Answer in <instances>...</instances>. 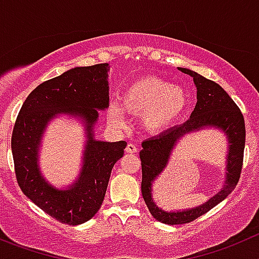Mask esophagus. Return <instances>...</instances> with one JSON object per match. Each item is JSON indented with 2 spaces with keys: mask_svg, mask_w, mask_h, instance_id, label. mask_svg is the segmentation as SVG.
Returning a JSON list of instances; mask_svg holds the SVG:
<instances>
[{
  "mask_svg": "<svg viewBox=\"0 0 259 259\" xmlns=\"http://www.w3.org/2000/svg\"><path fill=\"white\" fill-rule=\"evenodd\" d=\"M125 152H127V154H136L137 147L135 146L134 144H128L127 147H125Z\"/></svg>",
  "mask_w": 259,
  "mask_h": 259,
  "instance_id": "esophagus-1",
  "label": "esophagus"
}]
</instances>
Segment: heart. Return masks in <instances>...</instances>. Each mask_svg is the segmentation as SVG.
Returning a JSON list of instances; mask_svg holds the SVG:
<instances>
[{"instance_id":"b5f03b06","label":"heart","mask_w":259,"mask_h":259,"mask_svg":"<svg viewBox=\"0 0 259 259\" xmlns=\"http://www.w3.org/2000/svg\"><path fill=\"white\" fill-rule=\"evenodd\" d=\"M122 104L134 114H142L144 125L149 131L162 132L183 114L187 94L181 86L171 85L155 76H146L124 89ZM108 118L114 124H124V109L118 103H112L108 108Z\"/></svg>"}]
</instances>
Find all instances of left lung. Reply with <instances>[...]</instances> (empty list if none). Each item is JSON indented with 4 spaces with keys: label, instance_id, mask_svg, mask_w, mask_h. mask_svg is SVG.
<instances>
[{
    "label": "left lung",
    "instance_id": "1",
    "mask_svg": "<svg viewBox=\"0 0 259 259\" xmlns=\"http://www.w3.org/2000/svg\"><path fill=\"white\" fill-rule=\"evenodd\" d=\"M178 70L193 77V82L197 88L196 107L187 122L169 128L159 136L147 139L142 142V150L140 151L142 166V197L151 215L157 221L168 225H179L196 220L219 205L234 191L242 173L245 146L244 118L228 93L215 81L208 80L194 71L182 67H178ZM203 127H216L227 136L228 154L226 184L220 192L203 205L168 213L156 206L153 202L152 184L166 167L179 140L186 134L200 131Z\"/></svg>",
    "mask_w": 259,
    "mask_h": 259
}]
</instances>
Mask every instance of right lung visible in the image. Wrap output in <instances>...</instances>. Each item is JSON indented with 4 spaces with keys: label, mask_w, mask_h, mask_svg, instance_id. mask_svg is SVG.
<instances>
[{
    "label": "right lung",
    "mask_w": 259,
    "mask_h": 259,
    "mask_svg": "<svg viewBox=\"0 0 259 259\" xmlns=\"http://www.w3.org/2000/svg\"><path fill=\"white\" fill-rule=\"evenodd\" d=\"M108 71V63L75 67L36 86L24 102L12 131V157L21 191L44 212L67 225L86 223L99 211L113 166L127 146L125 141L94 137L99 110L109 107ZM58 115L82 120L87 135L80 174L62 190L52 186L38 168L41 139L48 123Z\"/></svg>",
    "instance_id": "obj_1"
}]
</instances>
